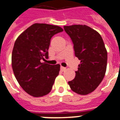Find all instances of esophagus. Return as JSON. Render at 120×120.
Instances as JSON below:
<instances>
[{"label":"esophagus","mask_w":120,"mask_h":120,"mask_svg":"<svg viewBox=\"0 0 120 120\" xmlns=\"http://www.w3.org/2000/svg\"><path fill=\"white\" fill-rule=\"evenodd\" d=\"M60 69H61V71H65V69H66V68L65 67H60Z\"/></svg>","instance_id":"esophagus-1"}]
</instances>
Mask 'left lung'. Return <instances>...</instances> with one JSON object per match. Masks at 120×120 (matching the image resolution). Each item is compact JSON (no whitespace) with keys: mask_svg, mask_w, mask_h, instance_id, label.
I'll use <instances>...</instances> for the list:
<instances>
[{"mask_svg":"<svg viewBox=\"0 0 120 120\" xmlns=\"http://www.w3.org/2000/svg\"><path fill=\"white\" fill-rule=\"evenodd\" d=\"M64 28L72 41L75 56L81 60L75 78L68 83L76 94L87 95L94 92L104 78L107 50L99 33L90 26L73 25Z\"/></svg>","mask_w":120,"mask_h":120,"instance_id":"1","label":"left lung"}]
</instances>
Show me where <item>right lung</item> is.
<instances>
[{"instance_id":"obj_1","label":"right lung","mask_w":120,"mask_h":120,"mask_svg":"<svg viewBox=\"0 0 120 120\" xmlns=\"http://www.w3.org/2000/svg\"><path fill=\"white\" fill-rule=\"evenodd\" d=\"M63 30L56 25L34 23L15 41L11 57L13 72L20 86L31 96L41 97L51 92L60 65L41 60L48 58L51 38Z\"/></svg>"}]
</instances>
